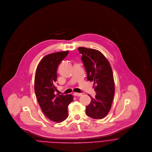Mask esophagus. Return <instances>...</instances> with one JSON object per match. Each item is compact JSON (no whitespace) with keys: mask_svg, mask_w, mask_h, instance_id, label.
Returning a JSON list of instances; mask_svg holds the SVG:
<instances>
[{"mask_svg":"<svg viewBox=\"0 0 152 152\" xmlns=\"http://www.w3.org/2000/svg\"><path fill=\"white\" fill-rule=\"evenodd\" d=\"M74 96H80L82 95V94L81 93H74Z\"/></svg>","mask_w":152,"mask_h":152,"instance_id":"obj_1","label":"esophagus"}]
</instances>
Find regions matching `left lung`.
I'll return each instance as SVG.
<instances>
[{
    "mask_svg": "<svg viewBox=\"0 0 152 152\" xmlns=\"http://www.w3.org/2000/svg\"><path fill=\"white\" fill-rule=\"evenodd\" d=\"M81 60L87 73L88 81H94L96 94L91 97L86 107V114L95 119L105 117L108 113L114 95V81L111 65L105 57L98 50L79 47Z\"/></svg>",
    "mask_w": 152,
    "mask_h": 152,
    "instance_id": "8db88e82",
    "label": "left lung"
}]
</instances>
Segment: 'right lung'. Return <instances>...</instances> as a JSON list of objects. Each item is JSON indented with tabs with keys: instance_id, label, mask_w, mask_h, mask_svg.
I'll list each match as a JSON object with an SVG mask.
<instances>
[{
	"instance_id": "1",
	"label": "right lung",
	"mask_w": 152,
	"mask_h": 152,
	"mask_svg": "<svg viewBox=\"0 0 152 152\" xmlns=\"http://www.w3.org/2000/svg\"><path fill=\"white\" fill-rule=\"evenodd\" d=\"M69 51H60L45 56L39 63L35 73V92L44 114L54 122H62L68 115V107L72 102L71 95H55L57 69Z\"/></svg>"
}]
</instances>
